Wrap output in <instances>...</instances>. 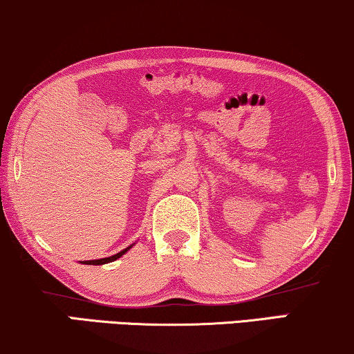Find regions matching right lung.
Returning <instances> with one entry per match:
<instances>
[{
    "mask_svg": "<svg viewBox=\"0 0 354 354\" xmlns=\"http://www.w3.org/2000/svg\"><path fill=\"white\" fill-rule=\"evenodd\" d=\"M127 250H130V246L129 248H125V250H122L120 251V253H118V254H114V256H109V258H103V259H91V261H84V264H91V266H100V264H106V263H111V261H115L118 258H120V256H122L124 253H127Z\"/></svg>",
    "mask_w": 354,
    "mask_h": 354,
    "instance_id": "obj_1",
    "label": "right lung"
}]
</instances>
